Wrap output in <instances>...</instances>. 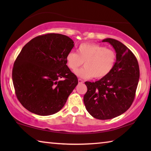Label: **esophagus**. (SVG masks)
Listing matches in <instances>:
<instances>
[{
	"label": "esophagus",
	"instance_id": "1",
	"mask_svg": "<svg viewBox=\"0 0 151 151\" xmlns=\"http://www.w3.org/2000/svg\"><path fill=\"white\" fill-rule=\"evenodd\" d=\"M78 83H84V81L82 80V79H81V78H78Z\"/></svg>",
	"mask_w": 151,
	"mask_h": 151
}]
</instances>
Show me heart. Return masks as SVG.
<instances>
[{"instance_id": "1", "label": "heart", "mask_w": 151, "mask_h": 151, "mask_svg": "<svg viewBox=\"0 0 151 151\" xmlns=\"http://www.w3.org/2000/svg\"><path fill=\"white\" fill-rule=\"evenodd\" d=\"M116 62L113 50L94 43H82L77 52L70 50L66 56L68 67L75 73L84 63L85 66L76 73L83 78H101L111 73Z\"/></svg>"}]
</instances>
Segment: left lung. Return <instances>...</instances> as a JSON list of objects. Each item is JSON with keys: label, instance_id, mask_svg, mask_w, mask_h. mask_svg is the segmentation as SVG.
<instances>
[{"label": "left lung", "instance_id": "8db88e82", "mask_svg": "<svg viewBox=\"0 0 151 151\" xmlns=\"http://www.w3.org/2000/svg\"><path fill=\"white\" fill-rule=\"evenodd\" d=\"M116 51V63L109 75L98 81L85 82L83 101L94 118L111 119L121 115L133 103L139 83V63L132 51L119 40L105 39Z\"/></svg>", "mask_w": 151, "mask_h": 151}]
</instances>
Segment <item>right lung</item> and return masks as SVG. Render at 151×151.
I'll use <instances>...</instances> for the list:
<instances>
[{"label": "right lung", "instance_id": "add662e5", "mask_svg": "<svg viewBox=\"0 0 151 151\" xmlns=\"http://www.w3.org/2000/svg\"><path fill=\"white\" fill-rule=\"evenodd\" d=\"M73 47L67 36L48 33L34 38L22 48L12 77L18 100L28 111L48 116L65 105L78 83L66 63Z\"/></svg>", "mask_w": 151, "mask_h": 151}]
</instances>
